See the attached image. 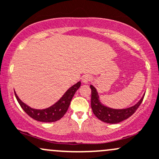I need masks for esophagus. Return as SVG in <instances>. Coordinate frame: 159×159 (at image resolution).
<instances>
[{
	"label": "esophagus",
	"mask_w": 159,
	"mask_h": 159,
	"mask_svg": "<svg viewBox=\"0 0 159 159\" xmlns=\"http://www.w3.org/2000/svg\"><path fill=\"white\" fill-rule=\"evenodd\" d=\"M91 76L89 75H84V76H82V78H81V81H82V82L84 83V84H87L88 82H89V81H91Z\"/></svg>",
	"instance_id": "34e87169"
}]
</instances>
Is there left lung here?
Listing matches in <instances>:
<instances>
[{"instance_id": "8db88e82", "label": "left lung", "mask_w": 159, "mask_h": 159, "mask_svg": "<svg viewBox=\"0 0 159 159\" xmlns=\"http://www.w3.org/2000/svg\"><path fill=\"white\" fill-rule=\"evenodd\" d=\"M90 88L91 89V106L93 113L99 120L108 124H117L129 118L138 109L145 96L144 94L139 102L133 106L123 109H115L102 104L99 100L98 93L95 88L91 84L90 85Z\"/></svg>"}]
</instances>
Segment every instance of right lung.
<instances>
[{"instance_id":"obj_1","label":"right lung","mask_w":159,"mask_h":159,"mask_svg":"<svg viewBox=\"0 0 159 159\" xmlns=\"http://www.w3.org/2000/svg\"><path fill=\"white\" fill-rule=\"evenodd\" d=\"M81 86V81H78L70 88L56 103L44 109H35L24 103L15 93V97L19 105L27 114L34 120L41 122H54L58 121L65 115L68 111L69 105L76 91Z\"/></svg>"}]
</instances>
